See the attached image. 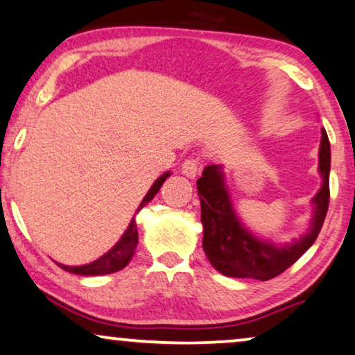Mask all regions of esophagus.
Returning <instances> with one entry per match:
<instances>
[{
  "label": "esophagus",
  "instance_id": "34e87169",
  "mask_svg": "<svg viewBox=\"0 0 355 355\" xmlns=\"http://www.w3.org/2000/svg\"><path fill=\"white\" fill-rule=\"evenodd\" d=\"M200 170H201L200 160L198 159H193V157H191V159H187L185 162L182 164V172L188 178H195L196 175L200 173Z\"/></svg>",
  "mask_w": 355,
  "mask_h": 355
}]
</instances>
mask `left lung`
I'll return each instance as SVG.
<instances>
[{
    "mask_svg": "<svg viewBox=\"0 0 355 355\" xmlns=\"http://www.w3.org/2000/svg\"><path fill=\"white\" fill-rule=\"evenodd\" d=\"M331 147L324 129L321 131L320 173L322 185L313 203V221L306 234L285 245L255 237L237 218L230 191L224 185L221 165H208L196 182L203 223V249L211 266L226 277L270 280L293 266L320 234L329 206Z\"/></svg>",
    "mask_w": 355,
    "mask_h": 355,
    "instance_id": "obj_1",
    "label": "left lung"
}]
</instances>
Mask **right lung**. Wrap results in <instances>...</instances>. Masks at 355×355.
<instances>
[{"instance_id":"1","label":"right lung","mask_w":355,"mask_h":355,"mask_svg":"<svg viewBox=\"0 0 355 355\" xmlns=\"http://www.w3.org/2000/svg\"><path fill=\"white\" fill-rule=\"evenodd\" d=\"M170 177V172L160 175L159 178L154 182V185L150 187V190L147 191L144 200L141 201L136 213H139L144 206L149 203V201L154 198V196L159 193L162 183ZM137 224L136 218L131 219L128 230L124 231V234L121 236V239L116 242V244L111 248L105 255H101L100 259L95 260V262L87 263V266H78V267H70V266H62V263H57L58 267L64 268L65 272L75 273V275H106V273H114L124 268L129 263V260L134 255V250L137 248Z\"/></svg>"}]
</instances>
